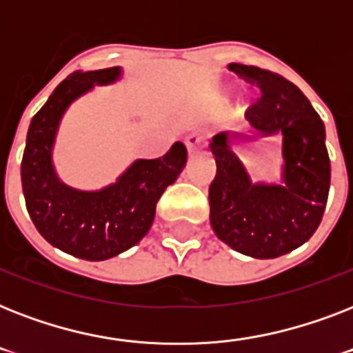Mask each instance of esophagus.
<instances>
[{
    "label": "esophagus",
    "mask_w": 353,
    "mask_h": 353,
    "mask_svg": "<svg viewBox=\"0 0 353 353\" xmlns=\"http://www.w3.org/2000/svg\"><path fill=\"white\" fill-rule=\"evenodd\" d=\"M201 141H203V137L199 133H188L187 137H185V146H187L188 152H194L201 144Z\"/></svg>",
    "instance_id": "esophagus-1"
}]
</instances>
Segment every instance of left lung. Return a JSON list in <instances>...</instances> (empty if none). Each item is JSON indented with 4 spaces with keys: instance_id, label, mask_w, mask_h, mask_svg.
I'll return each instance as SVG.
<instances>
[{
    "instance_id": "8db88e82",
    "label": "left lung",
    "mask_w": 353,
    "mask_h": 353,
    "mask_svg": "<svg viewBox=\"0 0 353 353\" xmlns=\"http://www.w3.org/2000/svg\"><path fill=\"white\" fill-rule=\"evenodd\" d=\"M229 69L262 91L245 119L258 135H280L284 183H252L231 141L254 137L218 133L210 143L216 159L209 187L210 225L241 254L282 256L306 243L323 220L332 176L324 122L306 95L282 74L243 63H229Z\"/></svg>"
}]
</instances>
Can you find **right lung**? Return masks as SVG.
<instances>
[{
  "label": "right lung",
  "mask_w": 353,
  "mask_h": 353,
  "mask_svg": "<svg viewBox=\"0 0 353 353\" xmlns=\"http://www.w3.org/2000/svg\"><path fill=\"white\" fill-rule=\"evenodd\" d=\"M121 69L74 71L52 91L49 101L30 121L21 187L30 220L51 245L82 260H108L141 241L152 227L155 205L187 163V148L174 143L163 157L137 159L110 187L82 192L65 187L51 161L58 122L74 99L93 84H110Z\"/></svg>",
  "instance_id": "obj_1"
}]
</instances>
